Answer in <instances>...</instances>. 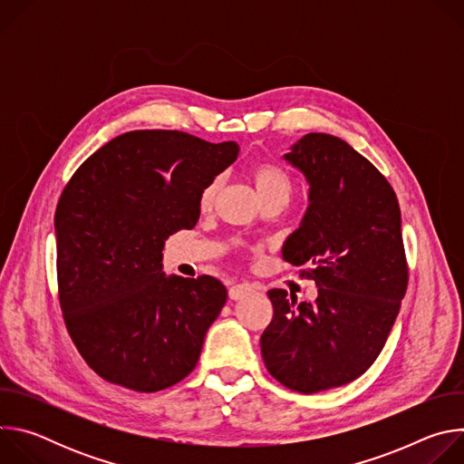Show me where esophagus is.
<instances>
[{
  "label": "esophagus",
  "mask_w": 464,
  "mask_h": 464,
  "mask_svg": "<svg viewBox=\"0 0 464 464\" xmlns=\"http://www.w3.org/2000/svg\"><path fill=\"white\" fill-rule=\"evenodd\" d=\"M255 292V288L251 286V285H247V283H235L231 288H229V297L231 299H242V297H247V295H251Z\"/></svg>",
  "instance_id": "1"
}]
</instances>
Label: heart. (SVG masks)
Here are the masks:
<instances>
[{
  "label": "heart",
  "mask_w": 464,
  "mask_h": 464,
  "mask_svg": "<svg viewBox=\"0 0 464 464\" xmlns=\"http://www.w3.org/2000/svg\"><path fill=\"white\" fill-rule=\"evenodd\" d=\"M249 176H251V181L255 185V190H256L260 200H264V198H268V196H274V194H285V196L290 194V188H292L290 176L286 174L285 169H281L276 163H256L251 169ZM217 190H218V181L217 179L211 181L202 190V194H200V206L204 209L213 206Z\"/></svg>",
  "instance_id": "obj_1"
}]
</instances>
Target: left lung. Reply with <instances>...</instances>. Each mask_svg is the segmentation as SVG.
I'll list each match as a JSON object with an SVG mask.
<instances>
[{
    "label": "left lung",
    "instance_id": "8db88e82",
    "mask_svg": "<svg viewBox=\"0 0 464 464\" xmlns=\"http://www.w3.org/2000/svg\"><path fill=\"white\" fill-rule=\"evenodd\" d=\"M285 160L304 174L308 208L283 258L317 286L314 303L270 290L274 319L260 336L270 374L312 394L362 376L382 353L408 288L402 218L380 170L349 143L306 134Z\"/></svg>",
    "mask_w": 464,
    "mask_h": 464
}]
</instances>
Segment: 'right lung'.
I'll return each mask as SVG.
<instances>
[{
    "mask_svg": "<svg viewBox=\"0 0 464 464\" xmlns=\"http://www.w3.org/2000/svg\"><path fill=\"white\" fill-rule=\"evenodd\" d=\"M178 130H136L92 154L54 215L68 333L104 380L141 392L183 380L227 299L211 277H167L165 240L200 218L202 190L238 156Z\"/></svg>",
    "mask_w": 464,
    "mask_h": 464,
    "instance_id": "right-lung-1",
    "label": "right lung"
}]
</instances>
